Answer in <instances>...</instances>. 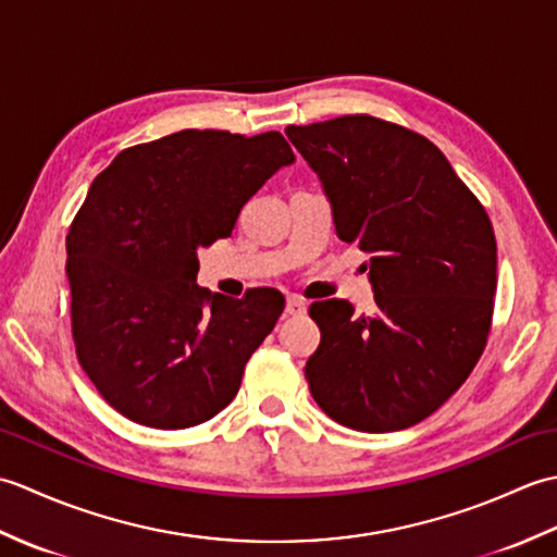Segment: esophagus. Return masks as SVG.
<instances>
[{
	"instance_id": "1",
	"label": "esophagus",
	"mask_w": 557,
	"mask_h": 557,
	"mask_svg": "<svg viewBox=\"0 0 557 557\" xmlns=\"http://www.w3.org/2000/svg\"><path fill=\"white\" fill-rule=\"evenodd\" d=\"M287 315H304L306 313V301L299 297H287V306H285Z\"/></svg>"
}]
</instances>
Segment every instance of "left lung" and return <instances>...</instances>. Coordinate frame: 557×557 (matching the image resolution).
Wrapping results in <instances>:
<instances>
[{
    "mask_svg": "<svg viewBox=\"0 0 557 557\" xmlns=\"http://www.w3.org/2000/svg\"><path fill=\"white\" fill-rule=\"evenodd\" d=\"M321 180L342 242L369 256L375 306L311 304V395L354 431L423 421L474 369L491 330L498 248L486 210L429 138L369 114L285 128Z\"/></svg>",
    "mask_w": 557,
    "mask_h": 557,
    "instance_id": "1",
    "label": "left lung"
}]
</instances>
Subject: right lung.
Wrapping results in <instances>:
<instances>
[{"label":"right lung","mask_w":557,"mask_h":557,"mask_svg":"<svg viewBox=\"0 0 557 557\" xmlns=\"http://www.w3.org/2000/svg\"><path fill=\"white\" fill-rule=\"evenodd\" d=\"M292 162L277 132L184 128L120 152L90 184L66 234L71 330L83 371L126 419L191 429L239 393L285 297L206 292L198 248L230 236L246 200Z\"/></svg>","instance_id":"obj_1"}]
</instances>
